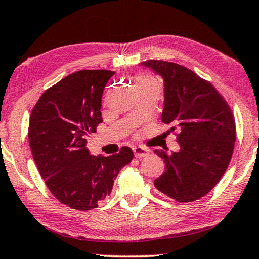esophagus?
Here are the masks:
<instances>
[{
  "label": "esophagus",
  "instance_id": "34e87169",
  "mask_svg": "<svg viewBox=\"0 0 259 259\" xmlns=\"http://www.w3.org/2000/svg\"><path fill=\"white\" fill-rule=\"evenodd\" d=\"M134 155H135V157H137V158L147 157V156L149 155V150H147L145 148L136 147V148H134Z\"/></svg>",
  "mask_w": 259,
  "mask_h": 259
}]
</instances>
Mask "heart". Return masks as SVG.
I'll list each match as a JSON object with an SVG mask.
<instances>
[{
  "label": "heart",
  "instance_id": "obj_1",
  "mask_svg": "<svg viewBox=\"0 0 259 259\" xmlns=\"http://www.w3.org/2000/svg\"><path fill=\"white\" fill-rule=\"evenodd\" d=\"M150 83H156L154 78L149 77V76H141V77L136 78L135 84H150Z\"/></svg>",
  "mask_w": 259,
  "mask_h": 259
}]
</instances>
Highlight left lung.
Listing matches in <instances>:
<instances>
[{
	"mask_svg": "<svg viewBox=\"0 0 259 259\" xmlns=\"http://www.w3.org/2000/svg\"><path fill=\"white\" fill-rule=\"evenodd\" d=\"M164 78L162 121L176 135L180 151L163 158L165 171L155 180L158 191L178 203L197 201L214 188L227 171L236 141L230 105L218 90L190 69L172 62L142 63Z\"/></svg>",
	"mask_w": 259,
	"mask_h": 259,
	"instance_id": "left-lung-1",
	"label": "left lung"
}]
</instances>
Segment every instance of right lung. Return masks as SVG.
<instances>
[{
	"instance_id": "obj_1",
	"label": "right lung",
	"mask_w": 259,
	"mask_h": 259,
	"mask_svg": "<svg viewBox=\"0 0 259 259\" xmlns=\"http://www.w3.org/2000/svg\"><path fill=\"white\" fill-rule=\"evenodd\" d=\"M114 71L79 70L47 89L32 108L28 138L45 183L62 204L88 211L110 195L129 147L109 157L92 156L87 141L103 122L101 102Z\"/></svg>"
}]
</instances>
